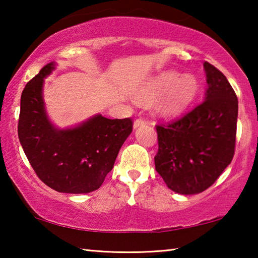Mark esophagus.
Here are the masks:
<instances>
[{"label": "esophagus", "mask_w": 258, "mask_h": 258, "mask_svg": "<svg viewBox=\"0 0 258 258\" xmlns=\"http://www.w3.org/2000/svg\"><path fill=\"white\" fill-rule=\"evenodd\" d=\"M145 123H147V121L143 119V118H137L134 120V124H133V127L134 128H137V127H139V126H141L142 124H145Z\"/></svg>", "instance_id": "obj_1"}]
</instances>
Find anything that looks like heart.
<instances>
[{
    "label": "heart",
    "instance_id": "1",
    "mask_svg": "<svg viewBox=\"0 0 258 258\" xmlns=\"http://www.w3.org/2000/svg\"><path fill=\"white\" fill-rule=\"evenodd\" d=\"M167 89V93L159 103V109L168 115H174L184 110L194 101L198 93V82L192 75L181 76L174 72L166 73L150 87L147 97H155Z\"/></svg>",
    "mask_w": 258,
    "mask_h": 258
}]
</instances>
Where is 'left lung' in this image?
I'll return each instance as SVG.
<instances>
[{
    "label": "left lung",
    "instance_id": "left-lung-1",
    "mask_svg": "<svg viewBox=\"0 0 258 258\" xmlns=\"http://www.w3.org/2000/svg\"><path fill=\"white\" fill-rule=\"evenodd\" d=\"M204 67L208 84L204 101L176 120L156 125V171L181 195L208 189L234 156L238 98L223 73L207 61Z\"/></svg>",
    "mask_w": 258,
    "mask_h": 258
}]
</instances>
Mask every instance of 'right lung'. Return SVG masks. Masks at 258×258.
Listing matches in <instances>:
<instances>
[{
    "mask_svg": "<svg viewBox=\"0 0 258 258\" xmlns=\"http://www.w3.org/2000/svg\"><path fill=\"white\" fill-rule=\"evenodd\" d=\"M54 69L47 63L21 93L18 137L29 164L47 186L66 194L99 189L111 171L120 147L133 130L131 118L97 115L82 125L56 130L47 119L42 98L43 78Z\"/></svg>",
    "mask_w": 258,
    "mask_h": 258,
    "instance_id": "1",
    "label": "right lung"
}]
</instances>
